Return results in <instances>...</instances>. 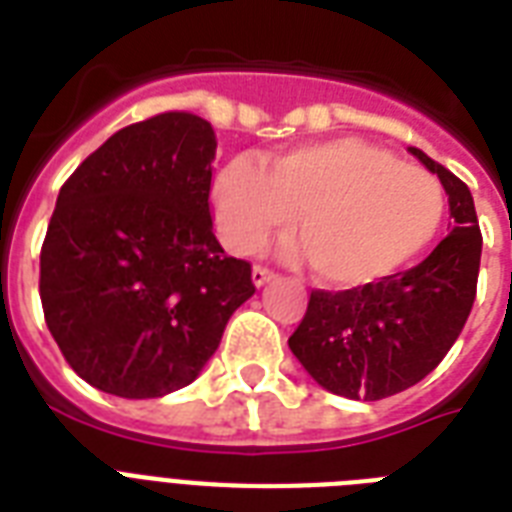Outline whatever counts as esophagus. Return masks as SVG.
I'll return each mask as SVG.
<instances>
[{
    "mask_svg": "<svg viewBox=\"0 0 512 512\" xmlns=\"http://www.w3.org/2000/svg\"><path fill=\"white\" fill-rule=\"evenodd\" d=\"M271 279H276V273H273L271 268H265V265H255V268H252V281H255V287H263V284H268Z\"/></svg>",
    "mask_w": 512,
    "mask_h": 512,
    "instance_id": "1",
    "label": "esophagus"
}]
</instances>
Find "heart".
<instances>
[{
    "label": "heart",
    "mask_w": 512,
    "mask_h": 512,
    "mask_svg": "<svg viewBox=\"0 0 512 512\" xmlns=\"http://www.w3.org/2000/svg\"><path fill=\"white\" fill-rule=\"evenodd\" d=\"M220 236L249 255L292 228L324 284L353 289L398 273L436 241L446 193L436 175L398 162L361 138L305 143L273 156L225 164L212 185Z\"/></svg>",
    "instance_id": "heart-1"
}]
</instances>
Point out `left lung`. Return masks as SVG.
Instances as JSON below:
<instances>
[{"label": "left lung", "mask_w": 512, "mask_h": 512, "mask_svg": "<svg viewBox=\"0 0 512 512\" xmlns=\"http://www.w3.org/2000/svg\"><path fill=\"white\" fill-rule=\"evenodd\" d=\"M449 196L452 233L420 265L366 287L313 289L289 348L321 388L380 401L436 369L470 316L481 265V228L470 188L409 148Z\"/></svg>", "instance_id": "left-lung-1"}]
</instances>
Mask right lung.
<instances>
[{"instance_id": "add662e5", "label": "right lung", "mask_w": 512, "mask_h": 512, "mask_svg": "<svg viewBox=\"0 0 512 512\" xmlns=\"http://www.w3.org/2000/svg\"><path fill=\"white\" fill-rule=\"evenodd\" d=\"M215 130L167 111L114 132L58 193L39 257L44 321L68 366L119 398L191 385L252 265L212 233Z\"/></svg>"}]
</instances>
